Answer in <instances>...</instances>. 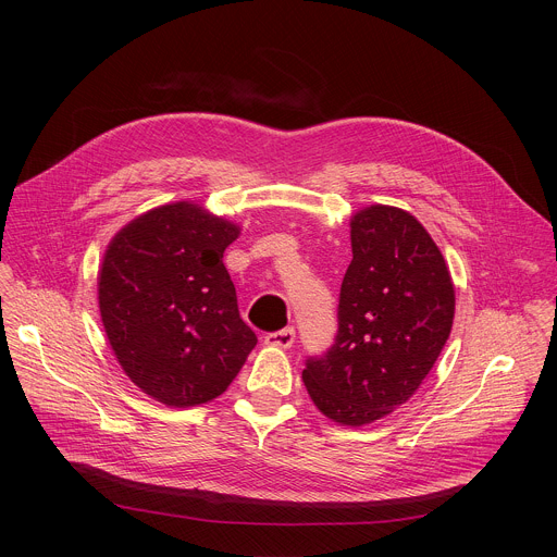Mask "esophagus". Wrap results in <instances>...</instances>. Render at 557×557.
<instances>
[{
	"instance_id": "1",
	"label": "esophagus",
	"mask_w": 557,
	"mask_h": 557,
	"mask_svg": "<svg viewBox=\"0 0 557 557\" xmlns=\"http://www.w3.org/2000/svg\"><path fill=\"white\" fill-rule=\"evenodd\" d=\"M293 342H295V331L293 329H282V331L269 333L264 337V344L273 346V348H290Z\"/></svg>"
}]
</instances>
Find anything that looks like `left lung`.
I'll return each instance as SVG.
<instances>
[{
    "label": "left lung",
    "instance_id": "obj_1",
    "mask_svg": "<svg viewBox=\"0 0 557 557\" xmlns=\"http://www.w3.org/2000/svg\"><path fill=\"white\" fill-rule=\"evenodd\" d=\"M337 337L301 372L312 404L361 428L394 412L434 368L454 322V284L436 243L408 211L372 205L350 220Z\"/></svg>",
    "mask_w": 557,
    "mask_h": 557
}]
</instances>
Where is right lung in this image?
Segmentation results:
<instances>
[{"label":"right lung","mask_w":557,"mask_h":557,"mask_svg":"<svg viewBox=\"0 0 557 557\" xmlns=\"http://www.w3.org/2000/svg\"><path fill=\"white\" fill-rule=\"evenodd\" d=\"M237 235L200 205L172 202L125 224L103 256L108 342L132 383L170 408L215 399L258 344L222 264Z\"/></svg>","instance_id":"obj_1"}]
</instances>
